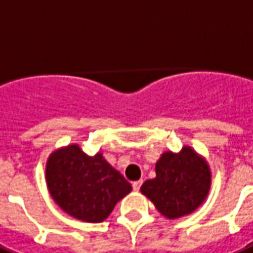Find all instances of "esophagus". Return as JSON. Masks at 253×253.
Instances as JSON below:
<instances>
[{
    "mask_svg": "<svg viewBox=\"0 0 253 253\" xmlns=\"http://www.w3.org/2000/svg\"><path fill=\"white\" fill-rule=\"evenodd\" d=\"M141 185H142V181L133 182V183H132L133 190H134V191H138V190H140V187H141Z\"/></svg>",
    "mask_w": 253,
    "mask_h": 253,
    "instance_id": "34e87169",
    "label": "esophagus"
}]
</instances>
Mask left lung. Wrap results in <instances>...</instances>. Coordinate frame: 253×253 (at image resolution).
<instances>
[{"label":"left lung","instance_id":"1","mask_svg":"<svg viewBox=\"0 0 253 253\" xmlns=\"http://www.w3.org/2000/svg\"><path fill=\"white\" fill-rule=\"evenodd\" d=\"M210 185L207 162L190 146H185L181 153L162 154L156 164V178L144 182L141 193L153 202L164 216L177 219L201 206Z\"/></svg>","mask_w":253,"mask_h":253}]
</instances>
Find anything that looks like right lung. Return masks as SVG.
Masks as SVG:
<instances>
[{
  "label": "right lung",
  "instance_id": "obj_1",
  "mask_svg": "<svg viewBox=\"0 0 253 253\" xmlns=\"http://www.w3.org/2000/svg\"><path fill=\"white\" fill-rule=\"evenodd\" d=\"M47 187L56 205L74 218L100 223L132 186L101 153L89 157L78 145L56 150L46 166Z\"/></svg>",
  "mask_w": 253,
  "mask_h": 253
}]
</instances>
